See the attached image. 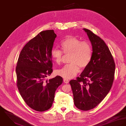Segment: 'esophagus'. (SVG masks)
Returning a JSON list of instances; mask_svg holds the SVG:
<instances>
[{"mask_svg":"<svg viewBox=\"0 0 126 126\" xmlns=\"http://www.w3.org/2000/svg\"><path fill=\"white\" fill-rule=\"evenodd\" d=\"M64 82L66 84H68L69 83V81L68 79H64Z\"/></svg>","mask_w":126,"mask_h":126,"instance_id":"1","label":"esophagus"}]
</instances>
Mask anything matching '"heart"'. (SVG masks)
<instances>
[{
	"mask_svg": "<svg viewBox=\"0 0 126 126\" xmlns=\"http://www.w3.org/2000/svg\"><path fill=\"white\" fill-rule=\"evenodd\" d=\"M60 45L64 53L70 54V63L57 70L56 74L65 79L72 78L79 72V67L84 68L90 63L92 56L91 45L88 42H82L73 36H69L62 41ZM51 56L57 64L61 62L63 54L58 48L54 47L52 49Z\"/></svg>",
	"mask_w": 126,
	"mask_h": 126,
	"instance_id": "b5f03b06",
	"label": "heart"
}]
</instances>
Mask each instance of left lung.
Segmentation results:
<instances>
[{
	"mask_svg": "<svg viewBox=\"0 0 126 126\" xmlns=\"http://www.w3.org/2000/svg\"><path fill=\"white\" fill-rule=\"evenodd\" d=\"M92 46L89 64L77 80L70 81L76 107L83 111L93 109L109 92L114 79L115 63L105 42L90 30L83 28Z\"/></svg>",
	"mask_w": 126,
	"mask_h": 126,
	"instance_id": "obj_1",
	"label": "left lung"
}]
</instances>
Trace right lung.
I'll return each instance as SVG.
<instances>
[{"instance_id":"obj_1","label":"right lung","mask_w":126,"mask_h":126,"mask_svg":"<svg viewBox=\"0 0 126 126\" xmlns=\"http://www.w3.org/2000/svg\"><path fill=\"white\" fill-rule=\"evenodd\" d=\"M56 35L54 30L42 31L23 47L19 56L16 73L17 85L22 97L32 109H49L63 78L56 76L49 80L52 72L51 51Z\"/></svg>"}]
</instances>
